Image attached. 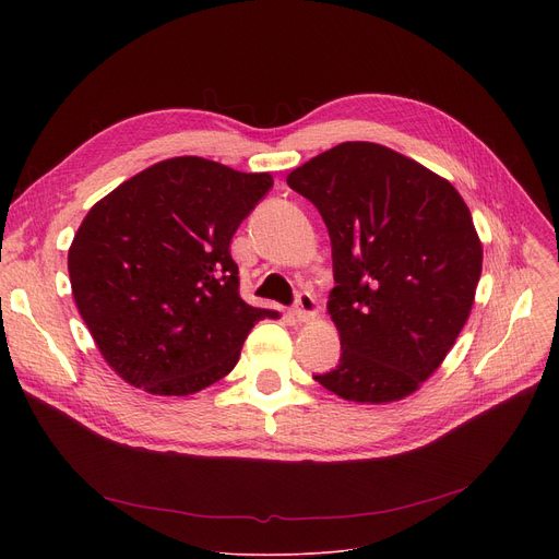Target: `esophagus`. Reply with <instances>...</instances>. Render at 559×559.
Here are the masks:
<instances>
[{
    "mask_svg": "<svg viewBox=\"0 0 559 559\" xmlns=\"http://www.w3.org/2000/svg\"><path fill=\"white\" fill-rule=\"evenodd\" d=\"M295 314L299 321H310L317 317V301L310 295V292H301L297 297V306H295Z\"/></svg>",
    "mask_w": 559,
    "mask_h": 559,
    "instance_id": "obj_1",
    "label": "esophagus"
}]
</instances>
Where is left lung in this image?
Listing matches in <instances>:
<instances>
[{
  "mask_svg": "<svg viewBox=\"0 0 559 559\" xmlns=\"http://www.w3.org/2000/svg\"><path fill=\"white\" fill-rule=\"evenodd\" d=\"M287 186L317 205L333 247L326 308L342 356L314 380L369 405L415 394L474 308L483 242L468 205L444 176L376 142H342Z\"/></svg>",
  "mask_w": 559,
  "mask_h": 559,
  "instance_id": "1",
  "label": "left lung"
}]
</instances>
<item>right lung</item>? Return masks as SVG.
<instances>
[{"mask_svg":"<svg viewBox=\"0 0 559 559\" xmlns=\"http://www.w3.org/2000/svg\"><path fill=\"white\" fill-rule=\"evenodd\" d=\"M274 186L199 156L131 176L83 217L68 251L72 297L102 358L156 396L211 388L276 310L240 297L230 240Z\"/></svg>","mask_w":559,"mask_h":559,"instance_id":"add662e5","label":"right lung"}]
</instances>
